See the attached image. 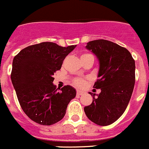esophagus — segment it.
<instances>
[{"mask_svg": "<svg viewBox=\"0 0 149 149\" xmlns=\"http://www.w3.org/2000/svg\"><path fill=\"white\" fill-rule=\"evenodd\" d=\"M84 93V91H82V90H77V95H78V96H81V95Z\"/></svg>", "mask_w": 149, "mask_h": 149, "instance_id": "obj_1", "label": "esophagus"}]
</instances>
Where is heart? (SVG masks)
Returning <instances> with one entry per match:
<instances>
[{
    "mask_svg": "<svg viewBox=\"0 0 149 149\" xmlns=\"http://www.w3.org/2000/svg\"><path fill=\"white\" fill-rule=\"evenodd\" d=\"M88 55H90V54H83V55H81V57H84V56H88ZM85 81L83 79H81V78H77V79H75L74 81V84L76 85V86H83L84 84Z\"/></svg>",
    "mask_w": 149,
    "mask_h": 149,
    "instance_id": "heart-1",
    "label": "heart"
}]
</instances>
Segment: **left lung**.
Listing matches in <instances>:
<instances>
[{"mask_svg":"<svg viewBox=\"0 0 149 149\" xmlns=\"http://www.w3.org/2000/svg\"><path fill=\"white\" fill-rule=\"evenodd\" d=\"M86 48L99 61V79L93 87L101 92L96 96L89 93L93 99L92 103L84 107L85 114L98 125H110L124 114L131 98L135 84V61L126 48L109 40H92Z\"/></svg>","mask_w":149,"mask_h":149,"instance_id":"left-lung-1","label":"left lung"}]
</instances>
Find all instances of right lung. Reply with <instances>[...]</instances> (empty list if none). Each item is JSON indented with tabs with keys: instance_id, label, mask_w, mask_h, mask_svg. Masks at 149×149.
Segmentation results:
<instances>
[{
	"instance_id": "obj_1",
	"label": "right lung",
	"mask_w": 149,
	"mask_h": 149,
	"mask_svg": "<svg viewBox=\"0 0 149 149\" xmlns=\"http://www.w3.org/2000/svg\"><path fill=\"white\" fill-rule=\"evenodd\" d=\"M75 47L43 42L25 47L14 57L11 81L22 109L33 121L49 126L65 116L76 90L70 85L56 88L53 75Z\"/></svg>"
}]
</instances>
